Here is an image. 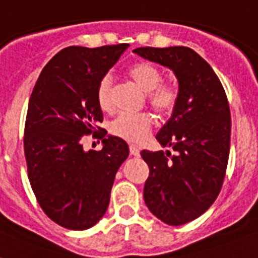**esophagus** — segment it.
<instances>
[{
	"mask_svg": "<svg viewBox=\"0 0 258 258\" xmlns=\"http://www.w3.org/2000/svg\"><path fill=\"white\" fill-rule=\"evenodd\" d=\"M130 153H131V156H135V157H139L140 156L139 148H138L136 146H134V144H131V146H130Z\"/></svg>",
	"mask_w": 258,
	"mask_h": 258,
	"instance_id": "obj_1",
	"label": "esophagus"
}]
</instances>
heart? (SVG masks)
<instances>
[{
    "instance_id": "heart-1",
    "label": "heart",
    "mask_w": 258,
    "mask_h": 258,
    "mask_svg": "<svg viewBox=\"0 0 258 258\" xmlns=\"http://www.w3.org/2000/svg\"><path fill=\"white\" fill-rule=\"evenodd\" d=\"M128 76L136 85L146 93L149 107L160 115L173 111L178 101L179 89L172 80L162 81L161 69L151 62H136L128 68ZM97 102L101 110L112 111L114 101L111 96V79L105 76L97 88ZM152 127V116L147 112L130 114L123 112L110 124V133L127 142H142Z\"/></svg>"
}]
</instances>
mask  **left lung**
I'll return each mask as SVG.
<instances>
[{"label": "left lung", "mask_w": 258, "mask_h": 258, "mask_svg": "<svg viewBox=\"0 0 258 258\" xmlns=\"http://www.w3.org/2000/svg\"><path fill=\"white\" fill-rule=\"evenodd\" d=\"M135 53L168 67L178 80L172 118L156 139L176 155L142 151L149 176L147 207L161 222L181 226L206 213L222 189L229 156L231 112L222 82L206 60L187 47H140Z\"/></svg>", "instance_id": "8db88e82"}]
</instances>
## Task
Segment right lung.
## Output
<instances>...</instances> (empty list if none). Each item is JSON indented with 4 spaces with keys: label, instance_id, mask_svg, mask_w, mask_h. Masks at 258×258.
<instances>
[{
    "label": "right lung",
    "instance_id": "right-lung-1",
    "mask_svg": "<svg viewBox=\"0 0 258 258\" xmlns=\"http://www.w3.org/2000/svg\"><path fill=\"white\" fill-rule=\"evenodd\" d=\"M127 47L61 49L30 97L23 138L30 183L45 215L64 228L88 229L105 215L116 172L128 157L127 143L116 136L103 139L98 152H86L81 143L101 128L97 88ZM106 134L102 128L98 136Z\"/></svg>",
    "mask_w": 258,
    "mask_h": 258
}]
</instances>
